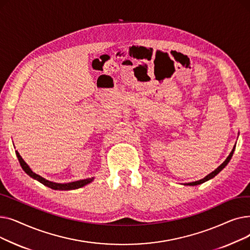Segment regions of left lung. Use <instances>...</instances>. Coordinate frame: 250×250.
Segmentation results:
<instances>
[{"instance_id": "1", "label": "left lung", "mask_w": 250, "mask_h": 250, "mask_svg": "<svg viewBox=\"0 0 250 250\" xmlns=\"http://www.w3.org/2000/svg\"><path fill=\"white\" fill-rule=\"evenodd\" d=\"M235 147H236V145L233 147V149H232V151H231V153L229 154V156L227 157L226 158V160L223 162L217 169H215L213 172H211L209 174H208L206 177H204L203 179H200V180H198V181H193V182H188V183H186V186H198V185H201V183H204V182H206V181H208V180H209V179H212L213 177H215L221 170H223V168H225V166L229 163V161L231 160V158H232V156H233V153H234V150H235Z\"/></svg>"}]
</instances>
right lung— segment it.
<instances>
[{"label":"right lung","mask_w":250,"mask_h":250,"mask_svg":"<svg viewBox=\"0 0 250 250\" xmlns=\"http://www.w3.org/2000/svg\"><path fill=\"white\" fill-rule=\"evenodd\" d=\"M16 156L19 160V163L22 167V169L24 171L27 173L30 177H32L33 179H36L37 181H39L41 183H42L43 186L50 188L51 189H56V190H71V189H77V188H83L85 186H87L88 183H90L92 180L94 179V177L92 178H87V179H81V180H78V181H73V182H69V183H57V182H52L49 181L43 177H42L41 175H38L36 173H34L32 170L30 169V167L26 164V162L22 159V157L20 156V154L18 153V151H16Z\"/></svg>","instance_id":"obj_1"}]
</instances>
